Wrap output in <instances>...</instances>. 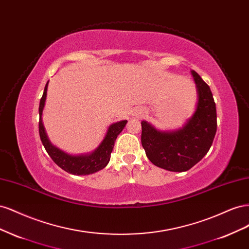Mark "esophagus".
<instances>
[{"label": "esophagus", "mask_w": 249, "mask_h": 249, "mask_svg": "<svg viewBox=\"0 0 249 249\" xmlns=\"http://www.w3.org/2000/svg\"><path fill=\"white\" fill-rule=\"evenodd\" d=\"M144 114H145V111L143 110V109H141V108L135 109L134 112H133V116L136 117V118H141V117L144 116Z\"/></svg>", "instance_id": "1"}]
</instances>
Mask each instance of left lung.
I'll return each mask as SVG.
<instances>
[{
	"mask_svg": "<svg viewBox=\"0 0 249 249\" xmlns=\"http://www.w3.org/2000/svg\"><path fill=\"white\" fill-rule=\"evenodd\" d=\"M196 85L197 102L192 115L175 130H159L146 120L141 122V143L148 160L168 171L183 172L192 168L207 155L216 130V105L210 87L191 71Z\"/></svg>",
	"mask_w": 249,
	"mask_h": 249,
	"instance_id": "8db88e82",
	"label": "left lung"
}]
</instances>
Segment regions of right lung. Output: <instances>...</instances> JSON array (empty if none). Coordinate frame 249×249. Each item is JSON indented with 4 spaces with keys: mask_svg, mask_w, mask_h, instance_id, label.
Here are the masks:
<instances>
[{
    "mask_svg": "<svg viewBox=\"0 0 249 249\" xmlns=\"http://www.w3.org/2000/svg\"><path fill=\"white\" fill-rule=\"evenodd\" d=\"M49 81L43 90V94L39 103V136L42 144L48 154L60 168L74 176H87L99 170H102L108 165L110 161L111 153L114 147V142L118 135L122 133L127 123V120L112 124L108 126L104 139L92 152L81 155H71L60 149L50 141L46 129L42 123V112L46 106L47 92Z\"/></svg>",
    "mask_w": 249,
    "mask_h": 249,
    "instance_id": "1",
    "label": "right lung"
}]
</instances>
